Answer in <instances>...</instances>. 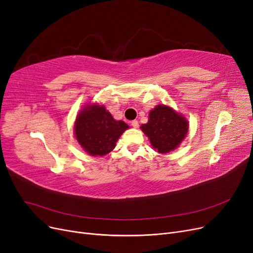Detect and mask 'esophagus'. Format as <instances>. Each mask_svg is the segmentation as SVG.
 Instances as JSON below:
<instances>
[{
    "mask_svg": "<svg viewBox=\"0 0 253 253\" xmlns=\"http://www.w3.org/2000/svg\"><path fill=\"white\" fill-rule=\"evenodd\" d=\"M131 125H132L133 127H138V126H139L138 121H137V120H132V121H131Z\"/></svg>",
    "mask_w": 253,
    "mask_h": 253,
    "instance_id": "34e87169",
    "label": "esophagus"
}]
</instances>
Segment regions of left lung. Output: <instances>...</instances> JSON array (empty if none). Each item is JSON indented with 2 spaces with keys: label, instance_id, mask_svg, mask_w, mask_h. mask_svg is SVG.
Returning a JSON list of instances; mask_svg holds the SVG:
<instances>
[{
  "label": "left lung",
  "instance_id": "left-lung-1",
  "mask_svg": "<svg viewBox=\"0 0 253 253\" xmlns=\"http://www.w3.org/2000/svg\"><path fill=\"white\" fill-rule=\"evenodd\" d=\"M140 128L149 137L154 150L166 154L175 150L185 139L189 124L182 115L170 106L159 104L150 112L148 124L141 125Z\"/></svg>",
  "mask_w": 253,
  "mask_h": 253
}]
</instances>
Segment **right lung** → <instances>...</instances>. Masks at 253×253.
Returning <instances> with one entry per match:
<instances>
[{"label": "right lung", "mask_w": 253, "mask_h": 253, "mask_svg": "<svg viewBox=\"0 0 253 253\" xmlns=\"http://www.w3.org/2000/svg\"><path fill=\"white\" fill-rule=\"evenodd\" d=\"M128 126L117 121L104 105L84 106L76 118L74 132L83 150L91 156H104L114 150L119 137Z\"/></svg>", "instance_id": "1"}]
</instances>
